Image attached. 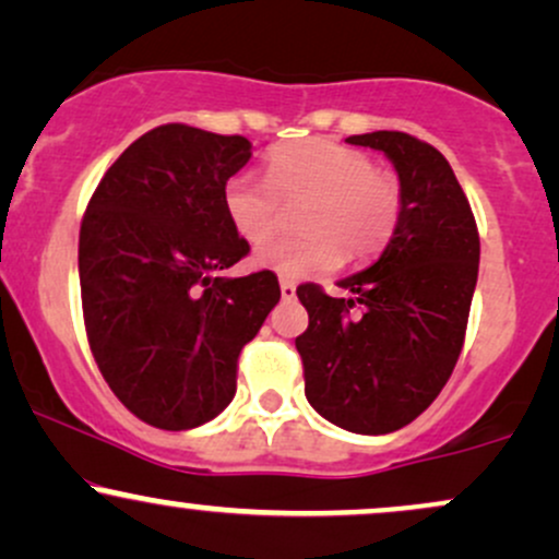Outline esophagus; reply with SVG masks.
Returning a JSON list of instances; mask_svg holds the SVG:
<instances>
[{"mask_svg":"<svg viewBox=\"0 0 559 559\" xmlns=\"http://www.w3.org/2000/svg\"><path fill=\"white\" fill-rule=\"evenodd\" d=\"M281 297L284 299H294L297 297V284H294V281H281Z\"/></svg>","mask_w":559,"mask_h":559,"instance_id":"obj_1","label":"esophagus"}]
</instances>
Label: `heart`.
Wrapping results in <instances>:
<instances>
[{"mask_svg": "<svg viewBox=\"0 0 559 559\" xmlns=\"http://www.w3.org/2000/svg\"><path fill=\"white\" fill-rule=\"evenodd\" d=\"M267 181L239 170L223 186V210L236 234L261 243L280 222V202L301 201L299 237L262 245L254 262L284 278H307L346 260H368L400 223V186L365 152L333 139L275 144Z\"/></svg>", "mask_w": 559, "mask_h": 559, "instance_id": "heart-1", "label": "heart"}]
</instances>
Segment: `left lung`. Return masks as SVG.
I'll return each instance as SVG.
<instances>
[{"instance_id":"left-lung-1","label":"left lung","mask_w":559,"mask_h":559,"mask_svg":"<svg viewBox=\"0 0 559 559\" xmlns=\"http://www.w3.org/2000/svg\"><path fill=\"white\" fill-rule=\"evenodd\" d=\"M400 176V223L373 265L338 281L349 299L297 288L310 325L297 336L307 402L352 433L413 423L452 376L478 281L476 217L447 157L402 131L349 136Z\"/></svg>"}]
</instances>
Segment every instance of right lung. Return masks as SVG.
<instances>
[{"mask_svg": "<svg viewBox=\"0 0 559 559\" xmlns=\"http://www.w3.org/2000/svg\"><path fill=\"white\" fill-rule=\"evenodd\" d=\"M249 157L243 136L152 128L110 165L83 215L88 346L115 396L163 431L228 407L243 344L281 299L271 271L221 275L249 252L223 210V186Z\"/></svg>", "mask_w": 559, "mask_h": 559, "instance_id": "obj_1", "label": "right lung"}]
</instances>
